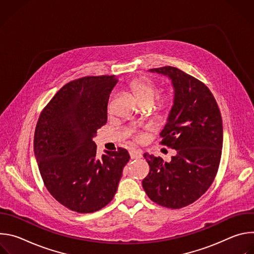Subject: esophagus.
Masks as SVG:
<instances>
[{
    "label": "esophagus",
    "instance_id": "obj_1",
    "mask_svg": "<svg viewBox=\"0 0 254 254\" xmlns=\"http://www.w3.org/2000/svg\"><path fill=\"white\" fill-rule=\"evenodd\" d=\"M129 156H130V158L133 160V159H139V158H141V156H142V152L140 151V150H131L130 152H129Z\"/></svg>",
    "mask_w": 254,
    "mask_h": 254
}]
</instances>
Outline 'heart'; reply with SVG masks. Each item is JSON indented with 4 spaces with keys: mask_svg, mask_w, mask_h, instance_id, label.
Wrapping results in <instances>:
<instances>
[{
    "mask_svg": "<svg viewBox=\"0 0 254 254\" xmlns=\"http://www.w3.org/2000/svg\"><path fill=\"white\" fill-rule=\"evenodd\" d=\"M129 89L141 104L153 103L157 94L156 83L146 77H141V78L132 80L129 83ZM172 99H173L172 91L166 90L158 96V103L160 106H166L171 103Z\"/></svg>",
    "mask_w": 254,
    "mask_h": 254,
    "instance_id": "b5f03b06",
    "label": "heart"
}]
</instances>
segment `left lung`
<instances>
[{"mask_svg":"<svg viewBox=\"0 0 254 254\" xmlns=\"http://www.w3.org/2000/svg\"><path fill=\"white\" fill-rule=\"evenodd\" d=\"M150 72L167 76L174 88V101L161 131L162 144L175 149L171 162L144 153L150 173L142 188L155 203L180 209L199 199L211 186L218 171L223 126L221 114L209 88L176 67Z\"/></svg>","mask_w":254,"mask_h":254,"instance_id":"left-lung-1","label":"left lung"}]
</instances>
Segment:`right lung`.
I'll return each instance as SVG.
<instances>
[{
  "label": "right lung",
  "instance_id": "obj_1",
  "mask_svg": "<svg viewBox=\"0 0 254 254\" xmlns=\"http://www.w3.org/2000/svg\"><path fill=\"white\" fill-rule=\"evenodd\" d=\"M118 78L86 76L65 84L41 113L34 154L49 193L63 206L92 213L110 203L129 160L120 148L96 158L93 137L107 122V103Z\"/></svg>",
  "mask_w": 254,
  "mask_h": 254
}]
</instances>
